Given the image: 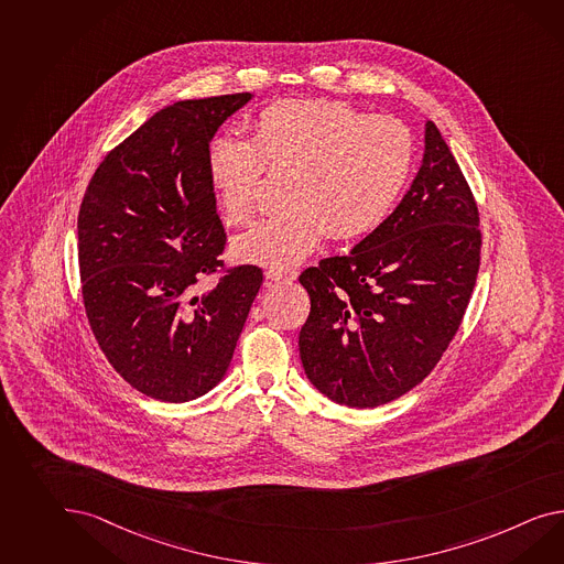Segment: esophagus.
<instances>
[{"instance_id":"obj_1","label":"esophagus","mask_w":564,"mask_h":564,"mask_svg":"<svg viewBox=\"0 0 564 564\" xmlns=\"http://www.w3.org/2000/svg\"><path fill=\"white\" fill-rule=\"evenodd\" d=\"M296 278H299L296 270H275V268L265 270V280L268 282H294Z\"/></svg>"}]
</instances>
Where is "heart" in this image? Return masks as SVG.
Listing matches in <instances>:
<instances>
[{
    "label": "heart",
    "instance_id": "b5f03b06",
    "mask_svg": "<svg viewBox=\"0 0 564 564\" xmlns=\"http://www.w3.org/2000/svg\"><path fill=\"white\" fill-rule=\"evenodd\" d=\"M413 137L390 116H368L329 98L278 100L253 120V139L218 134L208 147V177L231 225L256 210L268 170H292L282 215L263 218L235 239L247 263L286 270L303 263L332 231L356 239L378 229L413 170Z\"/></svg>",
    "mask_w": 564,
    "mask_h": 564
}]
</instances>
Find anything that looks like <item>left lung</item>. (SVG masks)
I'll return each instance as SVG.
<instances>
[{
  "instance_id": "8db88e82",
  "label": "left lung",
  "mask_w": 564,
  "mask_h": 564,
  "mask_svg": "<svg viewBox=\"0 0 564 564\" xmlns=\"http://www.w3.org/2000/svg\"><path fill=\"white\" fill-rule=\"evenodd\" d=\"M480 263L478 208L444 137L425 122L417 175L347 256L301 274L311 315L299 349L313 387L346 406L399 399L458 332Z\"/></svg>"
}]
</instances>
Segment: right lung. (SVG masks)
<instances>
[{
  "label": "right lung",
  "instance_id": "add662e5",
  "mask_svg": "<svg viewBox=\"0 0 564 564\" xmlns=\"http://www.w3.org/2000/svg\"><path fill=\"white\" fill-rule=\"evenodd\" d=\"M253 94L175 101L112 149L91 177L77 218L87 318L101 351L130 387L186 403L227 375L260 268L223 272L225 229L208 177L218 127Z\"/></svg>",
  "mask_w": 564,
  "mask_h": 564
}]
</instances>
